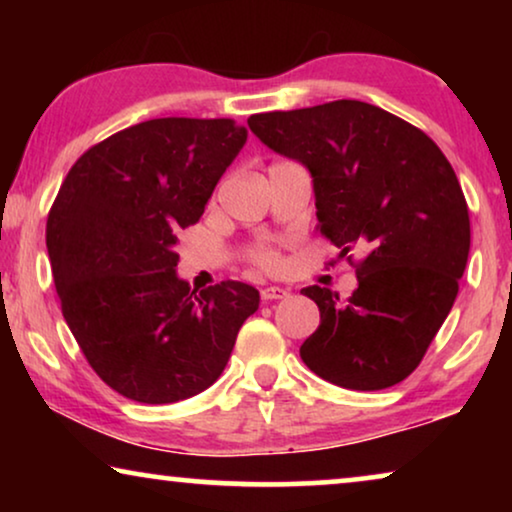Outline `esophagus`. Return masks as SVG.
<instances>
[{
  "label": "esophagus",
  "instance_id": "34e87169",
  "mask_svg": "<svg viewBox=\"0 0 512 512\" xmlns=\"http://www.w3.org/2000/svg\"><path fill=\"white\" fill-rule=\"evenodd\" d=\"M286 296H289V291L282 289V286H265V289H261V298L265 300V303H270V300L286 298Z\"/></svg>",
  "mask_w": 512,
  "mask_h": 512
}]
</instances>
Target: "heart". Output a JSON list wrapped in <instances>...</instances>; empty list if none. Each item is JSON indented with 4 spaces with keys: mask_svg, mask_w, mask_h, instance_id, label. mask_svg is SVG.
Segmentation results:
<instances>
[{
    "mask_svg": "<svg viewBox=\"0 0 512 512\" xmlns=\"http://www.w3.org/2000/svg\"><path fill=\"white\" fill-rule=\"evenodd\" d=\"M256 261L261 263V265H272L275 263V256H272V251H268V249H261L256 254Z\"/></svg>",
    "mask_w": 512,
    "mask_h": 512,
    "instance_id": "heart-1",
    "label": "heart"
}]
</instances>
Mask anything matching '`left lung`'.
I'll list each match as a JSON object with an SVG mask.
<instances>
[{
	"label": "left lung",
	"mask_w": 512,
	"mask_h": 512,
	"mask_svg": "<svg viewBox=\"0 0 512 512\" xmlns=\"http://www.w3.org/2000/svg\"><path fill=\"white\" fill-rule=\"evenodd\" d=\"M247 123L268 149L310 172L321 233L340 256L366 254L349 300L303 289L321 324L300 359L345 389L403 382L450 314L471 249L452 165L415 125L359 100L270 111Z\"/></svg>",
	"instance_id": "1"
}]
</instances>
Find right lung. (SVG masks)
Segmentation results:
<instances>
[{
    "label": "right lung",
    "instance_id": "add662e5",
    "mask_svg": "<svg viewBox=\"0 0 512 512\" xmlns=\"http://www.w3.org/2000/svg\"><path fill=\"white\" fill-rule=\"evenodd\" d=\"M230 118H153L76 160L46 223L62 314L111 389L137 403H177L219 380L254 286L195 293L177 275L179 230L205 212L247 144Z\"/></svg>",
    "mask_w": 512,
    "mask_h": 512
}]
</instances>
